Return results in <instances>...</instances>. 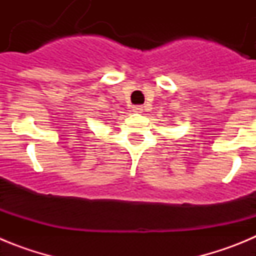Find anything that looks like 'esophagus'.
<instances>
[{
  "label": "esophagus",
  "mask_w": 256,
  "mask_h": 256,
  "mask_svg": "<svg viewBox=\"0 0 256 256\" xmlns=\"http://www.w3.org/2000/svg\"><path fill=\"white\" fill-rule=\"evenodd\" d=\"M133 112H137V114H141V112H144V108H142L141 105L133 106Z\"/></svg>",
  "instance_id": "esophagus-1"
}]
</instances>
